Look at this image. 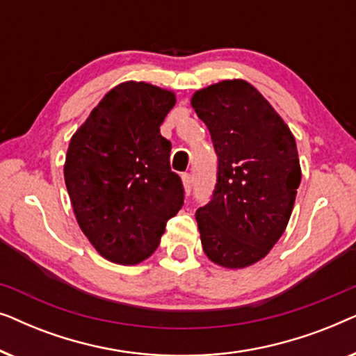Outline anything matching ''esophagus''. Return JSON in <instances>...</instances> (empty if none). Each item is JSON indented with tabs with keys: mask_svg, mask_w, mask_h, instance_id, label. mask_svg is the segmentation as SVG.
<instances>
[{
	"mask_svg": "<svg viewBox=\"0 0 356 356\" xmlns=\"http://www.w3.org/2000/svg\"><path fill=\"white\" fill-rule=\"evenodd\" d=\"M181 179H183L184 191H186V194H191V191H193V177H191V173H183L181 175Z\"/></svg>",
	"mask_w": 356,
	"mask_h": 356,
	"instance_id": "34e87169",
	"label": "esophagus"
}]
</instances>
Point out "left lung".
Masks as SVG:
<instances>
[{"mask_svg":"<svg viewBox=\"0 0 356 356\" xmlns=\"http://www.w3.org/2000/svg\"><path fill=\"white\" fill-rule=\"evenodd\" d=\"M218 167L213 194L196 220L216 264L243 269L266 257L290 220L301 181L293 134L250 82L222 81L193 95Z\"/></svg>","mask_w":356,"mask_h":356,"instance_id":"1","label":"left lung"}]
</instances>
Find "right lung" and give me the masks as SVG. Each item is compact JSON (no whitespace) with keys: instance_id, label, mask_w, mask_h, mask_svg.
I'll return each instance as SVG.
<instances>
[{"instance_id":"1","label":"right lung","mask_w":356,"mask_h":356,"mask_svg":"<svg viewBox=\"0 0 356 356\" xmlns=\"http://www.w3.org/2000/svg\"><path fill=\"white\" fill-rule=\"evenodd\" d=\"M175 94L128 81L111 89L71 138L65 181L81 230L105 259L133 266L157 250L183 206L160 124Z\"/></svg>"}]
</instances>
